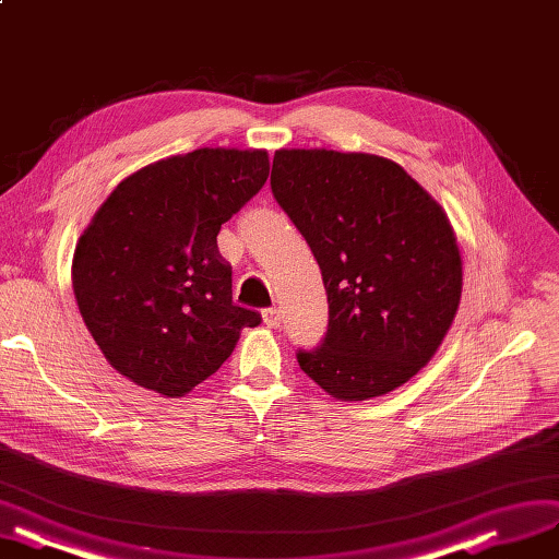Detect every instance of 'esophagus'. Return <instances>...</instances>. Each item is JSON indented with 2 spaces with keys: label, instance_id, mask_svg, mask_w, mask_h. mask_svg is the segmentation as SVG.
Here are the masks:
<instances>
[{
  "label": "esophagus",
  "instance_id": "34e87169",
  "mask_svg": "<svg viewBox=\"0 0 559 559\" xmlns=\"http://www.w3.org/2000/svg\"><path fill=\"white\" fill-rule=\"evenodd\" d=\"M263 323L267 325V329H277V325L282 323V314L277 307H267V310H263Z\"/></svg>",
  "mask_w": 559,
  "mask_h": 559
}]
</instances>
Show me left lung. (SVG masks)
<instances>
[{"label":"left lung","mask_w":559,"mask_h":559,"mask_svg":"<svg viewBox=\"0 0 559 559\" xmlns=\"http://www.w3.org/2000/svg\"><path fill=\"white\" fill-rule=\"evenodd\" d=\"M273 197L321 267L329 331L300 370L344 402L386 395L428 365L455 319L463 261L441 205L368 152L277 150Z\"/></svg>","instance_id":"left-lung-1"}]
</instances>
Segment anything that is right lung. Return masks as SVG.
<instances>
[{"instance_id": "obj_1", "label": "right lung", "mask_w": 559, "mask_h": 559, "mask_svg": "<svg viewBox=\"0 0 559 559\" xmlns=\"http://www.w3.org/2000/svg\"><path fill=\"white\" fill-rule=\"evenodd\" d=\"M265 150L201 147L124 178L73 252L81 317L136 386L182 397L234 354L261 314L234 302L217 249L224 222L259 194Z\"/></svg>"}]
</instances>
